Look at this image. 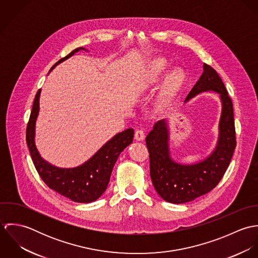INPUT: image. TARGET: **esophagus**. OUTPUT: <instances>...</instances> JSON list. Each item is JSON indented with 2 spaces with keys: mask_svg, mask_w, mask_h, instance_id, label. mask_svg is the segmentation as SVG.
Returning a JSON list of instances; mask_svg holds the SVG:
<instances>
[{
  "mask_svg": "<svg viewBox=\"0 0 258 258\" xmlns=\"http://www.w3.org/2000/svg\"><path fill=\"white\" fill-rule=\"evenodd\" d=\"M145 139V133L142 129H137L135 132V140L143 141Z\"/></svg>",
  "mask_w": 258,
  "mask_h": 258,
  "instance_id": "34e87169",
  "label": "esophagus"
}]
</instances>
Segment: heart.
Returning <instances> with one entry per match:
<instances>
[{
  "mask_svg": "<svg viewBox=\"0 0 258 258\" xmlns=\"http://www.w3.org/2000/svg\"><path fill=\"white\" fill-rule=\"evenodd\" d=\"M167 67H168V63L163 58H157L151 61L148 68L147 76H146L148 84L157 83L161 79L162 74H164V72L167 70ZM182 81H183V74L178 70L172 71L171 73L167 74L163 84V95L158 104L159 108H163L164 106H166L170 97L179 88Z\"/></svg>",
  "mask_w": 258,
  "mask_h": 258,
  "instance_id": "heart-1",
  "label": "heart"
}]
</instances>
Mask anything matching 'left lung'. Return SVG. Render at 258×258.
I'll return each instance as SVG.
<instances>
[{"instance_id":"left-lung-1","label":"left lung","mask_w":258,"mask_h":258,"mask_svg":"<svg viewBox=\"0 0 258 258\" xmlns=\"http://www.w3.org/2000/svg\"><path fill=\"white\" fill-rule=\"evenodd\" d=\"M204 73L187 94L184 103L203 92H216L221 102L219 138L214 151L194 164L176 162L170 151L168 120L155 123L146 137L150 158V176L159 196L172 204H184L208 194L223 177L236 146L233 108L220 75L204 63Z\"/></svg>"}]
</instances>
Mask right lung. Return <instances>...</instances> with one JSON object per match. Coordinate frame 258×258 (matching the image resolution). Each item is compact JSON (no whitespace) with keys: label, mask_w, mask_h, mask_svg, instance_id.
<instances>
[{"label":"right lung","mask_w":258,"mask_h":258,"mask_svg":"<svg viewBox=\"0 0 258 258\" xmlns=\"http://www.w3.org/2000/svg\"><path fill=\"white\" fill-rule=\"evenodd\" d=\"M86 50L78 47L66 57L59 59L49 73L60 62L67 60L79 50ZM39 89L37 91L30 120L27 127V144L30 150L34 165L41 180L47 186L61 196L75 203L88 204L96 201L106 190L110 180L113 167L120 153L129 146L134 137L132 128L116 134L100 148L89 160L75 168H59L46 162L37 151L36 137V122L39 112Z\"/></svg>","instance_id":"1"}]
</instances>
